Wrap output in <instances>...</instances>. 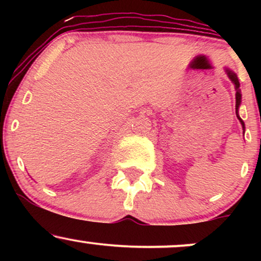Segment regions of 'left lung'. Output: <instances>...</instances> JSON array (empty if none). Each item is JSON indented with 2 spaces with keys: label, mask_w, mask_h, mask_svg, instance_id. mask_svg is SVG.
<instances>
[{
  "label": "left lung",
  "mask_w": 261,
  "mask_h": 261,
  "mask_svg": "<svg viewBox=\"0 0 261 261\" xmlns=\"http://www.w3.org/2000/svg\"><path fill=\"white\" fill-rule=\"evenodd\" d=\"M227 73H228V76H229V79L232 80V82L234 83L236 85V89H237V93H236V114H237V118L239 119V121H241V124L243 125V127H244V122H243V120H242L241 118H239V115H238V107H239V104H241V92H239V82H238V79H237V76L233 72H230L229 70H227Z\"/></svg>",
  "instance_id": "8db88e82"
}]
</instances>
